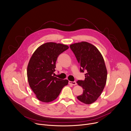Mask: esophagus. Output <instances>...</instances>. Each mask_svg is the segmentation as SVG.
<instances>
[{"label":"esophagus","instance_id":"34e87169","mask_svg":"<svg viewBox=\"0 0 131 131\" xmlns=\"http://www.w3.org/2000/svg\"><path fill=\"white\" fill-rule=\"evenodd\" d=\"M69 84H71V85H77V83H76L75 81H74V82L69 81Z\"/></svg>","mask_w":131,"mask_h":131}]
</instances>
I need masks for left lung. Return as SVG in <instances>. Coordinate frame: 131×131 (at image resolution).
Instances as JSON below:
<instances>
[{"instance_id": "8db88e82", "label": "left lung", "mask_w": 131, "mask_h": 131, "mask_svg": "<svg viewBox=\"0 0 131 131\" xmlns=\"http://www.w3.org/2000/svg\"><path fill=\"white\" fill-rule=\"evenodd\" d=\"M70 47L80 64L81 72L87 71L85 80L77 81L83 89L77 98L85 104H91L100 96L106 83L107 71L103 57L95 46L86 41L73 43Z\"/></svg>"}]
</instances>
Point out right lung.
I'll return each mask as SVG.
<instances>
[{
  "instance_id": "obj_1",
  "label": "right lung",
  "mask_w": 131,
  "mask_h": 131,
  "mask_svg": "<svg viewBox=\"0 0 131 131\" xmlns=\"http://www.w3.org/2000/svg\"><path fill=\"white\" fill-rule=\"evenodd\" d=\"M69 48L62 43L50 42L40 46L33 53L27 68L28 82L37 99L44 103L56 99L67 80H61L53 75L56 62L60 54Z\"/></svg>"
}]
</instances>
